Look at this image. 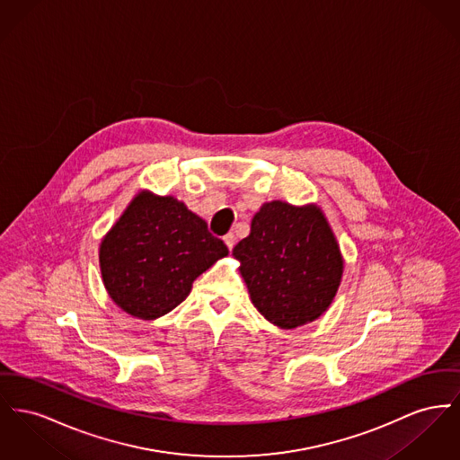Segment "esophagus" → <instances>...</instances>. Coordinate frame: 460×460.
Segmentation results:
<instances>
[{"instance_id":"1","label":"esophagus","mask_w":460,"mask_h":460,"mask_svg":"<svg viewBox=\"0 0 460 460\" xmlns=\"http://www.w3.org/2000/svg\"><path fill=\"white\" fill-rule=\"evenodd\" d=\"M224 243L227 244V248H229V250H233V246L236 243V236H234L233 233L226 234V236H224Z\"/></svg>"}]
</instances>
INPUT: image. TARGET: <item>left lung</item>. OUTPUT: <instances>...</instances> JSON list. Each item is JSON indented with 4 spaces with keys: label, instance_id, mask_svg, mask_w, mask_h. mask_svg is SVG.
Instances as JSON below:
<instances>
[{
    "label": "left lung",
    "instance_id": "1",
    "mask_svg": "<svg viewBox=\"0 0 460 460\" xmlns=\"http://www.w3.org/2000/svg\"><path fill=\"white\" fill-rule=\"evenodd\" d=\"M257 311L292 330L318 320L337 294L344 261L322 208L270 201L233 248Z\"/></svg>",
    "mask_w": 460,
    "mask_h": 460
}]
</instances>
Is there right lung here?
Masks as SVG:
<instances>
[{
  "instance_id": "right-lung-1",
  "label": "right lung",
  "mask_w": 460,
  "mask_h": 460,
  "mask_svg": "<svg viewBox=\"0 0 460 460\" xmlns=\"http://www.w3.org/2000/svg\"><path fill=\"white\" fill-rule=\"evenodd\" d=\"M227 253L182 201L140 190L104 236L99 262L116 305L140 320H156L188 297L192 281Z\"/></svg>"
}]
</instances>
